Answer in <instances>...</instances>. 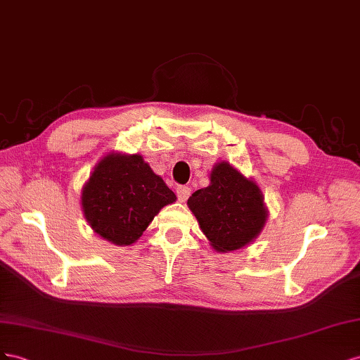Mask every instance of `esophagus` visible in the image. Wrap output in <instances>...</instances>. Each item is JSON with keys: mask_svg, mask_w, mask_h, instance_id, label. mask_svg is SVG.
<instances>
[{"mask_svg": "<svg viewBox=\"0 0 360 360\" xmlns=\"http://www.w3.org/2000/svg\"><path fill=\"white\" fill-rule=\"evenodd\" d=\"M176 194H178V199L181 202H186L188 199V196L191 194V188L187 187V186H179L176 188Z\"/></svg>", "mask_w": 360, "mask_h": 360, "instance_id": "1", "label": "esophagus"}]
</instances>
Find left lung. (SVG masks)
<instances>
[{
	"label": "left lung",
	"mask_w": 360,
	"mask_h": 360,
	"mask_svg": "<svg viewBox=\"0 0 360 360\" xmlns=\"http://www.w3.org/2000/svg\"><path fill=\"white\" fill-rule=\"evenodd\" d=\"M187 203L202 232L219 252L248 245L258 237L266 220L259 187L224 161L212 169L210 186L194 191Z\"/></svg>",
	"instance_id": "left-lung-1"
}]
</instances>
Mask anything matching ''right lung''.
Listing matches in <instances>:
<instances>
[{
	"label": "right lung",
	"instance_id": "right-lung-1",
	"mask_svg": "<svg viewBox=\"0 0 360 360\" xmlns=\"http://www.w3.org/2000/svg\"><path fill=\"white\" fill-rule=\"evenodd\" d=\"M174 193L140 155L110 153L83 188V211L102 238L117 245L136 243Z\"/></svg>",
	"mask_w": 360,
	"mask_h": 360
}]
</instances>
